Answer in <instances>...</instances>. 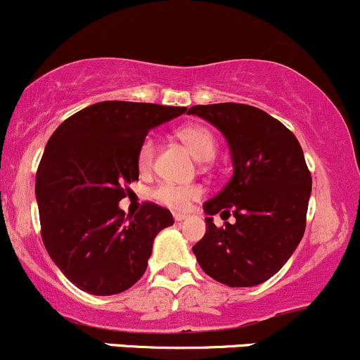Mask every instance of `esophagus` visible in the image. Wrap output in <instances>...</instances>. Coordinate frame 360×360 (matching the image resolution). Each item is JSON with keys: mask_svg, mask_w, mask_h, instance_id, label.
<instances>
[{"mask_svg": "<svg viewBox=\"0 0 360 360\" xmlns=\"http://www.w3.org/2000/svg\"><path fill=\"white\" fill-rule=\"evenodd\" d=\"M173 218H175V221H184V219H187V214H184V212H173Z\"/></svg>", "mask_w": 360, "mask_h": 360, "instance_id": "34e87169", "label": "esophagus"}]
</instances>
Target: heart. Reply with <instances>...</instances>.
<instances>
[{
    "label": "heart",
    "instance_id": "obj_1",
    "mask_svg": "<svg viewBox=\"0 0 360 360\" xmlns=\"http://www.w3.org/2000/svg\"><path fill=\"white\" fill-rule=\"evenodd\" d=\"M179 139L187 146V149L191 150L192 156L199 161H210L214 156L216 150V142L212 137L211 130H207L206 127L200 125H187L184 129H180ZM154 144L153 137H146L142 141L141 148H139L137 154V165L141 172H148L153 165L154 158ZM202 194V188L195 184H175V181H161L160 185L153 188L150 195L158 200V202L165 204V206L172 207V210H185V207L191 204V200L197 199Z\"/></svg>",
    "mask_w": 360,
    "mask_h": 360
}]
</instances>
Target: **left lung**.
<instances>
[{"mask_svg":"<svg viewBox=\"0 0 360 360\" xmlns=\"http://www.w3.org/2000/svg\"><path fill=\"white\" fill-rule=\"evenodd\" d=\"M226 139L233 175L204 202L206 235L192 247L202 271L228 287H254L283 268L304 237L312 179L287 127L249 104L192 106ZM234 212L216 229L212 216Z\"/></svg>","mask_w":360,"mask_h":360,"instance_id":"8db88e82","label":"left lung"}]
</instances>
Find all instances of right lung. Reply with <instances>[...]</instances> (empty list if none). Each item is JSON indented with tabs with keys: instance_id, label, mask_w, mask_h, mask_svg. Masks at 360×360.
<instances>
[{
	"instance_id": "right-lung-1",
	"label": "right lung",
	"mask_w": 360,
	"mask_h": 360,
	"mask_svg": "<svg viewBox=\"0 0 360 360\" xmlns=\"http://www.w3.org/2000/svg\"><path fill=\"white\" fill-rule=\"evenodd\" d=\"M187 108L103 101L77 111L49 137L36 175L41 235L60 271L91 295L141 280L172 212L146 202L125 218L118 202L139 180L137 154L150 129Z\"/></svg>"
}]
</instances>
